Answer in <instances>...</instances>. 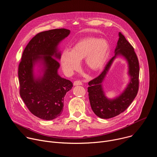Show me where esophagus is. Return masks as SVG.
<instances>
[{
    "label": "esophagus",
    "instance_id": "obj_1",
    "mask_svg": "<svg viewBox=\"0 0 157 157\" xmlns=\"http://www.w3.org/2000/svg\"><path fill=\"white\" fill-rule=\"evenodd\" d=\"M74 86H78V85H82V82L80 81H75L73 83Z\"/></svg>",
    "mask_w": 157,
    "mask_h": 157
}]
</instances>
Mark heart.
Masks as SVG:
<instances>
[{
	"label": "heart",
	"mask_w": 157,
	"mask_h": 157,
	"mask_svg": "<svg viewBox=\"0 0 157 157\" xmlns=\"http://www.w3.org/2000/svg\"><path fill=\"white\" fill-rule=\"evenodd\" d=\"M109 44L104 39L86 37L79 41L72 50L66 49L61 55V63L64 72L72 75L84 58L85 64L94 71L101 70L105 64L109 53Z\"/></svg>",
	"instance_id": "b5f03b06"
}]
</instances>
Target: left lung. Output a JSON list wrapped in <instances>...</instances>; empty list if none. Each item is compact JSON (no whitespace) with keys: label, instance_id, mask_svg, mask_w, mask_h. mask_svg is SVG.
<instances>
[{"label":"left lung","instance_id":"obj_1","mask_svg":"<svg viewBox=\"0 0 157 157\" xmlns=\"http://www.w3.org/2000/svg\"><path fill=\"white\" fill-rule=\"evenodd\" d=\"M119 36L115 55L108 61L102 73L88 83L87 92L91 107L94 113L101 119L112 118L123 113L135 99L139 90V63L137 56L133 47L121 32ZM118 56L124 57L128 62L130 81L119 96L109 99L105 95L102 83L111 65Z\"/></svg>","mask_w":157,"mask_h":157}]
</instances>
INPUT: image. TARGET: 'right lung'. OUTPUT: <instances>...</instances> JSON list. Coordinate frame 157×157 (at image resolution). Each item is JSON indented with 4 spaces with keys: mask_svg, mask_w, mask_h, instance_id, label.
I'll return each instance as SVG.
<instances>
[{
    "mask_svg": "<svg viewBox=\"0 0 157 157\" xmlns=\"http://www.w3.org/2000/svg\"><path fill=\"white\" fill-rule=\"evenodd\" d=\"M70 30L53 29L36 34L28 43L18 66L20 95L34 116L53 120L63 112L64 98L73 83L58 73L61 58L59 43ZM39 67V75L34 68Z\"/></svg>",
    "mask_w": 157,
    "mask_h": 157,
    "instance_id": "1",
    "label": "right lung"
}]
</instances>
